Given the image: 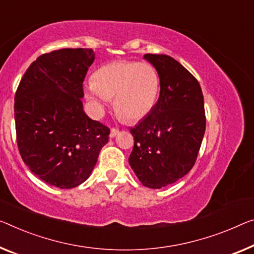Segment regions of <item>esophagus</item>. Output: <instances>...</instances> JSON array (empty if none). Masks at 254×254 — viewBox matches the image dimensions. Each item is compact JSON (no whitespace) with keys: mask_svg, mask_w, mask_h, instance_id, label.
<instances>
[{"mask_svg":"<svg viewBox=\"0 0 254 254\" xmlns=\"http://www.w3.org/2000/svg\"><path fill=\"white\" fill-rule=\"evenodd\" d=\"M119 132V130L117 129V128H111V130H110V137H115V136L118 134Z\"/></svg>","mask_w":254,"mask_h":254,"instance_id":"obj_1","label":"esophagus"}]
</instances>
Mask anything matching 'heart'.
<instances>
[{
  "instance_id": "1",
  "label": "heart",
  "mask_w": 254,
  "mask_h": 254,
  "mask_svg": "<svg viewBox=\"0 0 254 254\" xmlns=\"http://www.w3.org/2000/svg\"><path fill=\"white\" fill-rule=\"evenodd\" d=\"M160 93V77L145 62L118 60L102 65L85 86V96L96 115L114 99L115 111L126 122H139L153 110Z\"/></svg>"
}]
</instances>
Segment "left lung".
Returning <instances> with one entry per match:
<instances>
[{
    "label": "left lung",
    "instance_id": "obj_1",
    "mask_svg": "<svg viewBox=\"0 0 254 254\" xmlns=\"http://www.w3.org/2000/svg\"><path fill=\"white\" fill-rule=\"evenodd\" d=\"M160 77L158 102L130 128L134 147L129 165L139 182L161 189L192 169L205 131L202 89L189 70L165 54H145Z\"/></svg>",
    "mask_w": 254,
    "mask_h": 254
}]
</instances>
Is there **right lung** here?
<instances>
[{
  "instance_id": "obj_1",
  "label": "right lung",
  "mask_w": 254,
  "mask_h": 254,
  "mask_svg": "<svg viewBox=\"0 0 254 254\" xmlns=\"http://www.w3.org/2000/svg\"><path fill=\"white\" fill-rule=\"evenodd\" d=\"M92 49H62L38 57L14 96L20 155L51 186L72 189L91 175L110 129L83 110V83L94 61Z\"/></svg>"
}]
</instances>
